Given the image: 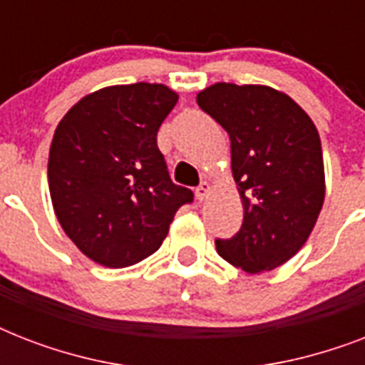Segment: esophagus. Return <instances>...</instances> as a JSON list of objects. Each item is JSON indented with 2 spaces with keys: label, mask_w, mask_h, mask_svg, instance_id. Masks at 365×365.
<instances>
[{
  "label": "esophagus",
  "mask_w": 365,
  "mask_h": 365,
  "mask_svg": "<svg viewBox=\"0 0 365 365\" xmlns=\"http://www.w3.org/2000/svg\"><path fill=\"white\" fill-rule=\"evenodd\" d=\"M210 191H212L210 183L202 182L199 185V187L195 189V197H197V200H200V202H202V200L208 199V195H210Z\"/></svg>",
  "instance_id": "1"
}]
</instances>
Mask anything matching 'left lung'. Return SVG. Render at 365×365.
<instances>
[{"label":"left lung","mask_w":365,"mask_h":365,"mask_svg":"<svg viewBox=\"0 0 365 365\" xmlns=\"http://www.w3.org/2000/svg\"><path fill=\"white\" fill-rule=\"evenodd\" d=\"M197 104L227 130L242 225L216 239L217 254L246 272L272 271L307 242L324 205V160L311 117L263 85L216 83Z\"/></svg>","instance_id":"1"}]
</instances>
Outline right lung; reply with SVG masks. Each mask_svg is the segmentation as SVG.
<instances>
[{"label": "right lung", "mask_w": 365, "mask_h": 365, "mask_svg": "<svg viewBox=\"0 0 365 365\" xmlns=\"http://www.w3.org/2000/svg\"><path fill=\"white\" fill-rule=\"evenodd\" d=\"M178 94L117 85L79 100L54 130L48 191L60 225L83 254L121 269L159 250L193 191L170 180L157 132Z\"/></svg>", "instance_id": "1"}]
</instances>
